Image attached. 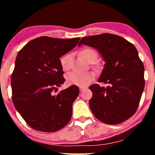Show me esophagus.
Instances as JSON below:
<instances>
[{
	"mask_svg": "<svg viewBox=\"0 0 155 155\" xmlns=\"http://www.w3.org/2000/svg\"><path fill=\"white\" fill-rule=\"evenodd\" d=\"M85 89H87L86 87H82V86L80 87V92H82V91H83L84 90H85Z\"/></svg>",
	"mask_w": 155,
	"mask_h": 155,
	"instance_id": "34e87169",
	"label": "esophagus"
}]
</instances>
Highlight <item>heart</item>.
Here are the masks:
<instances>
[{"instance_id":"1","label":"heart","mask_w":155,"mask_h":155,"mask_svg":"<svg viewBox=\"0 0 155 155\" xmlns=\"http://www.w3.org/2000/svg\"><path fill=\"white\" fill-rule=\"evenodd\" d=\"M80 56L89 63H93L97 58V52L90 48H84L80 52ZM71 56L70 54H65L60 58V64L63 71H68L71 68ZM95 74L93 72L84 73H73L66 76V81L69 84H75L78 86H86L93 81Z\"/></svg>"}]
</instances>
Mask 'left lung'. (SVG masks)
<instances>
[{"label": "left lung", "instance_id": "obj_1", "mask_svg": "<svg viewBox=\"0 0 155 155\" xmlns=\"http://www.w3.org/2000/svg\"><path fill=\"white\" fill-rule=\"evenodd\" d=\"M81 44L97 48L106 62L98 81L108 86L90 87L91 111L107 124L128 120L136 112L145 87V68L136 48L124 38L109 33L83 37L78 45Z\"/></svg>", "mask_w": 155, "mask_h": 155}]
</instances>
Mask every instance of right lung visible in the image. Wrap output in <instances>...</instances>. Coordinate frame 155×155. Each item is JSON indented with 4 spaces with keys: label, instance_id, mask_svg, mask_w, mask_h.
<instances>
[{
    "label": "right lung",
    "instance_id": "right-lung-1",
    "mask_svg": "<svg viewBox=\"0 0 155 155\" xmlns=\"http://www.w3.org/2000/svg\"><path fill=\"white\" fill-rule=\"evenodd\" d=\"M80 39L40 37L19 51L11 77L12 102L31 128L55 132L71 120L78 87L71 85L56 95L54 92L65 82L59 58Z\"/></svg>",
    "mask_w": 155,
    "mask_h": 155
}]
</instances>
